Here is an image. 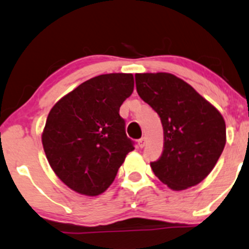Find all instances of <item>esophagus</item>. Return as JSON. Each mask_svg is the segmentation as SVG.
I'll use <instances>...</instances> for the list:
<instances>
[{
  "label": "esophagus",
  "instance_id": "1",
  "mask_svg": "<svg viewBox=\"0 0 249 249\" xmlns=\"http://www.w3.org/2000/svg\"><path fill=\"white\" fill-rule=\"evenodd\" d=\"M145 143H146V138H141L138 139V146L139 147H144L145 146Z\"/></svg>",
  "mask_w": 249,
  "mask_h": 249
}]
</instances>
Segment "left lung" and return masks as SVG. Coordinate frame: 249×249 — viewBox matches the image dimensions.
Listing matches in <instances>:
<instances>
[{"label":"left lung","mask_w":249,"mask_h":249,"mask_svg":"<svg viewBox=\"0 0 249 249\" xmlns=\"http://www.w3.org/2000/svg\"><path fill=\"white\" fill-rule=\"evenodd\" d=\"M139 97L160 116L164 145L152 171L173 190L203 181L226 145L222 114L189 84L170 73H137Z\"/></svg>","instance_id":"8db88e82"}]
</instances>
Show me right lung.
<instances>
[{
	"label": "right lung",
	"mask_w": 249,
	"mask_h": 249,
	"mask_svg": "<svg viewBox=\"0 0 249 249\" xmlns=\"http://www.w3.org/2000/svg\"><path fill=\"white\" fill-rule=\"evenodd\" d=\"M133 86L131 73L94 76L49 111L42 132L43 150L56 176L75 193L103 194L135 149L119 116Z\"/></svg>",
	"instance_id": "add662e5"
}]
</instances>
